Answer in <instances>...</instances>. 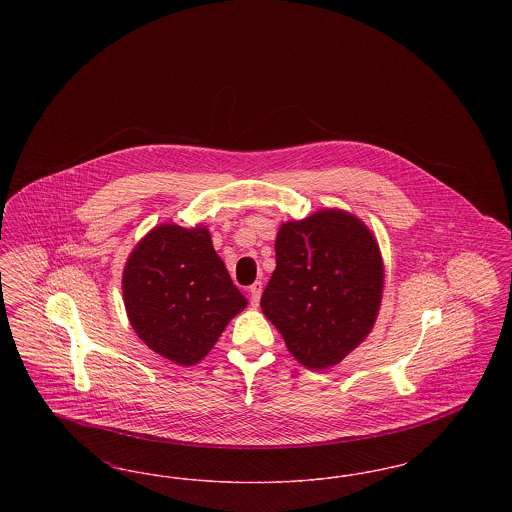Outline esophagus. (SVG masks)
I'll return each mask as SVG.
<instances>
[{
    "label": "esophagus",
    "mask_w": 512,
    "mask_h": 512,
    "mask_svg": "<svg viewBox=\"0 0 512 512\" xmlns=\"http://www.w3.org/2000/svg\"><path fill=\"white\" fill-rule=\"evenodd\" d=\"M261 292H263V284L261 282H255L253 286H249V299H251V305L257 307L259 305V299H261Z\"/></svg>",
    "instance_id": "1"
}]
</instances>
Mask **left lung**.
Returning <instances> with one entry per match:
<instances>
[{"instance_id": "1", "label": "left lung", "mask_w": 512, "mask_h": 512, "mask_svg": "<svg viewBox=\"0 0 512 512\" xmlns=\"http://www.w3.org/2000/svg\"><path fill=\"white\" fill-rule=\"evenodd\" d=\"M276 268L261 297L265 317L311 370L338 365L370 334L384 263L365 222L341 209L288 220L276 236Z\"/></svg>"}]
</instances>
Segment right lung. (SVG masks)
<instances>
[{
  "instance_id": "1",
  "label": "right lung",
  "mask_w": 512,
  "mask_h": 512,
  "mask_svg": "<svg viewBox=\"0 0 512 512\" xmlns=\"http://www.w3.org/2000/svg\"><path fill=\"white\" fill-rule=\"evenodd\" d=\"M122 295L138 338L182 366L199 363L247 305L205 226H155L126 261Z\"/></svg>"
}]
</instances>
